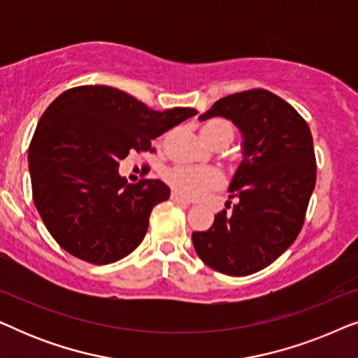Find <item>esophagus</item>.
<instances>
[{"label": "esophagus", "mask_w": 358, "mask_h": 358, "mask_svg": "<svg viewBox=\"0 0 358 358\" xmlns=\"http://www.w3.org/2000/svg\"><path fill=\"white\" fill-rule=\"evenodd\" d=\"M171 200H173V202H176V203H180V205H190V203H192V202H190V200L180 197L178 192L171 194Z\"/></svg>", "instance_id": "1"}]
</instances>
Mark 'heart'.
Here are the masks:
<instances>
[{
    "label": "heart",
    "mask_w": 358,
    "mask_h": 358,
    "mask_svg": "<svg viewBox=\"0 0 358 358\" xmlns=\"http://www.w3.org/2000/svg\"><path fill=\"white\" fill-rule=\"evenodd\" d=\"M202 136L207 143L217 146L223 141L233 140V127L224 120H210L202 127ZM166 182L174 192L184 199H200L212 190L224 185V176L215 168H190L176 166L164 174Z\"/></svg>",
    "instance_id": "obj_1"
}]
</instances>
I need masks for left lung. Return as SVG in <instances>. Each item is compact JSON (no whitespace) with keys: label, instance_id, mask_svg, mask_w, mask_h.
I'll return each instance as SVG.
<instances>
[{"label":"left lung","instance_id":"1","mask_svg":"<svg viewBox=\"0 0 358 358\" xmlns=\"http://www.w3.org/2000/svg\"><path fill=\"white\" fill-rule=\"evenodd\" d=\"M224 117L241 130L243 161L229 184L227 208L207 231H194L199 257L227 275L262 271L300 234L316 184L313 136L305 119L267 90L215 102L200 120Z\"/></svg>","mask_w":358,"mask_h":358}]
</instances>
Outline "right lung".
I'll list each match as a JSON object with an SVG mask.
<instances>
[{
	"label": "right lung",
	"instance_id": "add662e5",
	"mask_svg": "<svg viewBox=\"0 0 358 358\" xmlns=\"http://www.w3.org/2000/svg\"><path fill=\"white\" fill-rule=\"evenodd\" d=\"M195 114L189 107L153 110L110 86L62 92L29 146L34 203L53 239L97 266L135 251L169 187L158 179L129 184L117 171L120 161L150 151L151 140Z\"/></svg>",
	"mask_w": 358,
	"mask_h": 358
}]
</instances>
